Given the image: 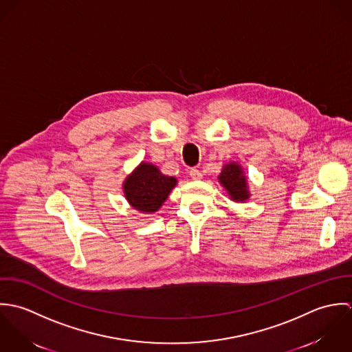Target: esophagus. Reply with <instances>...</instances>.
<instances>
[{
    "label": "esophagus",
    "instance_id": "esophagus-1",
    "mask_svg": "<svg viewBox=\"0 0 352 352\" xmlns=\"http://www.w3.org/2000/svg\"><path fill=\"white\" fill-rule=\"evenodd\" d=\"M189 175H190V178L195 179V181H200V179L203 178V173H201L200 170H197V168H192V170L189 171Z\"/></svg>",
    "mask_w": 352,
    "mask_h": 352
}]
</instances>
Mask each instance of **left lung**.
<instances>
[{"label":"left lung","instance_id":"1","mask_svg":"<svg viewBox=\"0 0 352 352\" xmlns=\"http://www.w3.org/2000/svg\"><path fill=\"white\" fill-rule=\"evenodd\" d=\"M217 179L232 201L245 203L250 199L248 177L238 162H228L223 164Z\"/></svg>","mask_w":352,"mask_h":352}]
</instances>
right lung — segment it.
Returning <instances> with one entry per match:
<instances>
[{
	"label": "right lung",
	"instance_id": "obj_1",
	"mask_svg": "<svg viewBox=\"0 0 352 352\" xmlns=\"http://www.w3.org/2000/svg\"><path fill=\"white\" fill-rule=\"evenodd\" d=\"M177 184V178L164 175L155 164L141 162L122 182V190L133 210L152 214L160 210Z\"/></svg>",
	"mask_w": 352,
	"mask_h": 352
}]
</instances>
